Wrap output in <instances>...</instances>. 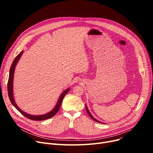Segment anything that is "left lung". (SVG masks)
<instances>
[{
	"mask_svg": "<svg viewBox=\"0 0 153 153\" xmlns=\"http://www.w3.org/2000/svg\"><path fill=\"white\" fill-rule=\"evenodd\" d=\"M85 109H86V111H87V114H89V115L90 116V117L92 119V120H94V121H95V122H98V123H103L102 122H100V121H99V120H96L95 118H94L93 117H92V115H91V114L90 113V111H89V110H88V108H87V106L85 105Z\"/></svg>",
	"mask_w": 153,
	"mask_h": 153,
	"instance_id": "8db88e82",
	"label": "left lung"
}]
</instances>
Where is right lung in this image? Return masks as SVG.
Listing matches in <instances>:
<instances>
[{"mask_svg": "<svg viewBox=\"0 0 153 153\" xmlns=\"http://www.w3.org/2000/svg\"><path fill=\"white\" fill-rule=\"evenodd\" d=\"M23 51H21L15 58V59L13 60L12 66L10 67V72H9V81H8V84H7V91H8V95H9V99L12 103V105L16 108L19 111H20V113L23 115L25 116L26 118L32 120H35V121H41V120H45L48 118H52L53 116H54L56 114L58 113V111H59V109L61 107V103L62 102V99L64 98L65 95L68 92V91H69L70 88H68L66 91H64L61 95H60V97L57 102V103H56V106L54 107V108L50 112L48 113L44 114V115H30L28 114L25 113V111H22L19 107H18L17 105L16 104L15 100H14V97H13V76H14V72H15V66L17 65V64L19 61V60L20 59V57L22 56V54H23Z\"/></svg>", "mask_w": 153, "mask_h": 153, "instance_id": "1", "label": "right lung"}]
</instances>
